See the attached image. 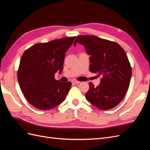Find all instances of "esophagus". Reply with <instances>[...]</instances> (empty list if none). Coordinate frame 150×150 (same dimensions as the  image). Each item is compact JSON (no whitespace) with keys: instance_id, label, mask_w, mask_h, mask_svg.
Segmentation results:
<instances>
[{"instance_id":"1","label":"esophagus","mask_w":150,"mask_h":150,"mask_svg":"<svg viewBox=\"0 0 150 150\" xmlns=\"http://www.w3.org/2000/svg\"><path fill=\"white\" fill-rule=\"evenodd\" d=\"M72 83H73V84H79L80 83V82L79 81H76V80H75V79H73L72 81Z\"/></svg>"}]
</instances>
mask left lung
I'll return each instance as SVG.
<instances>
[{
    "label": "left lung",
    "instance_id": "8db88e82",
    "mask_svg": "<svg viewBox=\"0 0 150 150\" xmlns=\"http://www.w3.org/2000/svg\"><path fill=\"white\" fill-rule=\"evenodd\" d=\"M77 43L91 56L89 71L102 77L97 87L89 83L86 99L101 110L115 108L125 97L132 74L126 53L117 43L95 35H79L74 46Z\"/></svg>",
    "mask_w": 150,
    "mask_h": 150
}]
</instances>
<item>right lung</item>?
<instances>
[{
  "label": "right lung",
  "mask_w": 150,
  "mask_h": 150,
  "mask_svg": "<svg viewBox=\"0 0 150 150\" xmlns=\"http://www.w3.org/2000/svg\"><path fill=\"white\" fill-rule=\"evenodd\" d=\"M76 37H69L33 45L21 58L17 79L28 101L41 110H49L64 101L71 83L55 79L61 73L65 53Z\"/></svg>",
  "instance_id": "right-lung-1"
}]
</instances>
